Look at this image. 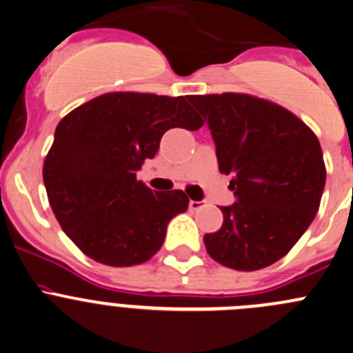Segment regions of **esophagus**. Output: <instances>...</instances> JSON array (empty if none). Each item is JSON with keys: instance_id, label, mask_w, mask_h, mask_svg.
I'll list each match as a JSON object with an SVG mask.
<instances>
[{"instance_id": "esophagus-1", "label": "esophagus", "mask_w": 353, "mask_h": 353, "mask_svg": "<svg viewBox=\"0 0 353 353\" xmlns=\"http://www.w3.org/2000/svg\"><path fill=\"white\" fill-rule=\"evenodd\" d=\"M203 205H205V202H203V201H190V202H188V207H190V210H201Z\"/></svg>"}]
</instances>
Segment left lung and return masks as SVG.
Wrapping results in <instances>:
<instances>
[{
  "label": "left lung",
  "mask_w": 353,
  "mask_h": 353,
  "mask_svg": "<svg viewBox=\"0 0 353 353\" xmlns=\"http://www.w3.org/2000/svg\"><path fill=\"white\" fill-rule=\"evenodd\" d=\"M216 143L236 202L219 231L203 236L224 267L253 272L285 256L321 202L326 166L316 134L281 105L246 93L190 95Z\"/></svg>",
  "instance_id": "1"
}]
</instances>
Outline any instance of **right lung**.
<instances>
[{"mask_svg":"<svg viewBox=\"0 0 353 353\" xmlns=\"http://www.w3.org/2000/svg\"><path fill=\"white\" fill-rule=\"evenodd\" d=\"M203 121L185 97L112 92L69 112L43 161V185L68 238L98 263L130 267L161 248L166 226L185 212L183 190L152 192L136 172L173 127Z\"/></svg>","mask_w":353,"mask_h":353,"instance_id":"obj_1","label":"right lung"}]
</instances>
